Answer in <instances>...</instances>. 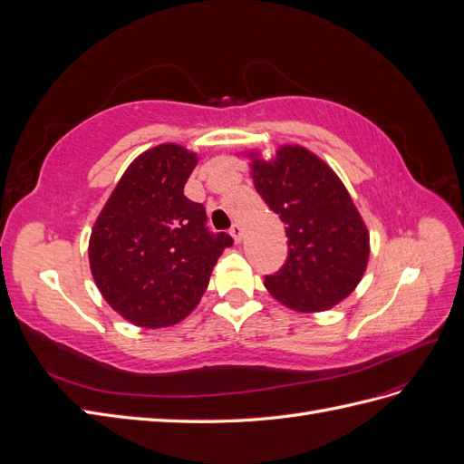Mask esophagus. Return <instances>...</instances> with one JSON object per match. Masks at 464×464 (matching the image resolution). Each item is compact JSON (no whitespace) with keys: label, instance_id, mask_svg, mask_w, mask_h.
<instances>
[{"label":"esophagus","instance_id":"1","mask_svg":"<svg viewBox=\"0 0 464 464\" xmlns=\"http://www.w3.org/2000/svg\"><path fill=\"white\" fill-rule=\"evenodd\" d=\"M230 236L234 237V242L240 244V242H242V237H244V228H242V224H234V227L230 228Z\"/></svg>","mask_w":464,"mask_h":464}]
</instances>
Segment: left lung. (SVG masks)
<instances>
[{"instance_id": "obj_1", "label": "left lung", "mask_w": 464, "mask_h": 464, "mask_svg": "<svg viewBox=\"0 0 464 464\" xmlns=\"http://www.w3.org/2000/svg\"><path fill=\"white\" fill-rule=\"evenodd\" d=\"M261 199L283 220L288 257L265 286L283 305L317 314L354 292L370 259V232L343 179L315 152L280 145L271 159L247 150Z\"/></svg>"}]
</instances>
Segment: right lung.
<instances>
[{
    "mask_svg": "<svg viewBox=\"0 0 464 464\" xmlns=\"http://www.w3.org/2000/svg\"><path fill=\"white\" fill-rule=\"evenodd\" d=\"M199 154L162 143L128 166L98 215L89 263L114 312L137 327L176 325L199 304L228 234H210L201 203L184 195Z\"/></svg>",
    "mask_w": 464,
    "mask_h": 464,
    "instance_id": "right-lung-1",
    "label": "right lung"
}]
</instances>
